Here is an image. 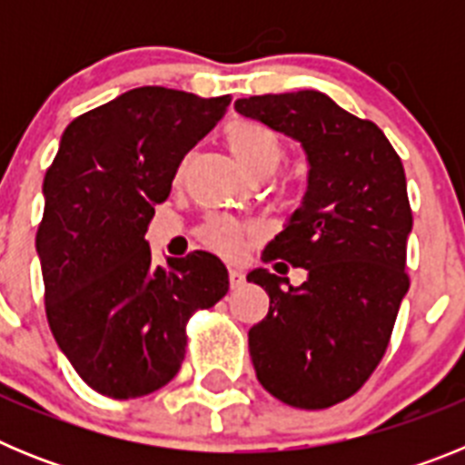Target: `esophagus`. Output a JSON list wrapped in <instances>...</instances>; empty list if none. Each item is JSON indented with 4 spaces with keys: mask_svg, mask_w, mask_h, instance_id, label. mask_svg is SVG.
Returning a JSON list of instances; mask_svg holds the SVG:
<instances>
[{
    "mask_svg": "<svg viewBox=\"0 0 465 465\" xmlns=\"http://www.w3.org/2000/svg\"><path fill=\"white\" fill-rule=\"evenodd\" d=\"M228 277H230V286H232V289H240L242 283H244V272H242L240 268H230Z\"/></svg>",
    "mask_w": 465,
    "mask_h": 465,
    "instance_id": "34e87169",
    "label": "esophagus"
}]
</instances>
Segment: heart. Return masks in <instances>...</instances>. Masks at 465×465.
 <instances>
[{"label":"heart","mask_w":465,"mask_h":465,"mask_svg":"<svg viewBox=\"0 0 465 465\" xmlns=\"http://www.w3.org/2000/svg\"><path fill=\"white\" fill-rule=\"evenodd\" d=\"M225 142L230 151L235 153L244 170L252 176H270L282 163V142L272 127L262 125L256 121H232L225 127ZM182 174V170H179ZM274 204L279 209L293 207V195L286 188L277 191ZM197 237L204 246L221 256H237L246 242V228L232 216L225 213H212L204 223L197 228Z\"/></svg>","instance_id":"heart-1"}]
</instances>
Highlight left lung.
I'll return each instance as SVG.
<instances>
[{
	"mask_svg": "<svg viewBox=\"0 0 465 465\" xmlns=\"http://www.w3.org/2000/svg\"><path fill=\"white\" fill-rule=\"evenodd\" d=\"M235 109L298 139L310 163L305 200L262 253L307 279L282 289L289 279L268 270L246 277L270 295L249 331L256 377L291 408H332L371 380L410 289L405 170L375 123L316 90L256 94Z\"/></svg>",
	"mask_w": 465,
	"mask_h": 465,
	"instance_id": "8db88e82",
	"label": "left lung"
}]
</instances>
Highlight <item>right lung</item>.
<instances>
[{"label": "right lung", "mask_w": 465, "mask_h": 465, "mask_svg": "<svg viewBox=\"0 0 465 465\" xmlns=\"http://www.w3.org/2000/svg\"><path fill=\"white\" fill-rule=\"evenodd\" d=\"M230 94L143 85L74 118L44 176L36 253L46 319L81 380L102 396L158 391L186 356V326L228 293L207 252L155 265L146 228L183 155L223 118Z\"/></svg>", "instance_id": "right-lung-1"}]
</instances>
